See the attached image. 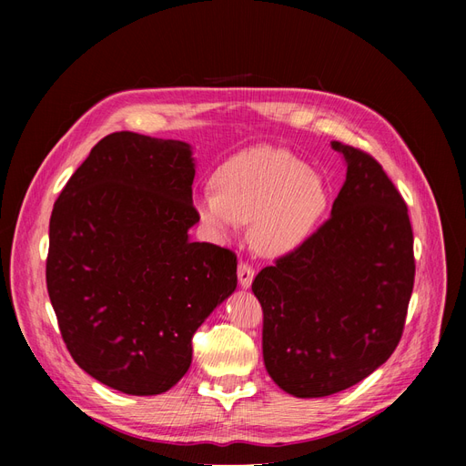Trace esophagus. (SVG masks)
Instances as JSON below:
<instances>
[{
	"mask_svg": "<svg viewBox=\"0 0 466 466\" xmlns=\"http://www.w3.org/2000/svg\"><path fill=\"white\" fill-rule=\"evenodd\" d=\"M237 276H238V284L241 288H250L252 286V279H255V270H252V266H248L247 262H241L237 268Z\"/></svg>",
	"mask_w": 466,
	"mask_h": 466,
	"instance_id": "esophagus-1",
	"label": "esophagus"
}]
</instances>
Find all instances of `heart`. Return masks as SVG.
Wrapping results in <instances>:
<instances>
[{
	"mask_svg": "<svg viewBox=\"0 0 466 466\" xmlns=\"http://www.w3.org/2000/svg\"><path fill=\"white\" fill-rule=\"evenodd\" d=\"M214 188L196 198L202 221L219 237L250 223L252 245L266 257L298 248L329 202L320 175L272 146L247 149L221 165Z\"/></svg>",
	"mask_w": 466,
	"mask_h": 466,
	"instance_id": "heart-1",
	"label": "heart"
}]
</instances>
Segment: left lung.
Masks as SVG:
<instances>
[{
  "instance_id": "left-lung-1",
  "label": "left lung",
  "mask_w": 466,
  "mask_h": 466,
  "mask_svg": "<svg viewBox=\"0 0 466 466\" xmlns=\"http://www.w3.org/2000/svg\"><path fill=\"white\" fill-rule=\"evenodd\" d=\"M330 146L348 167L330 218L252 281L266 371L298 399L340 392L383 365L399 346L414 288L402 196L370 153Z\"/></svg>"
}]
</instances>
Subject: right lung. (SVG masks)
Masks as SVG:
<instances>
[{
    "mask_svg": "<svg viewBox=\"0 0 466 466\" xmlns=\"http://www.w3.org/2000/svg\"><path fill=\"white\" fill-rule=\"evenodd\" d=\"M192 147L115 132L67 180L50 218L46 286L74 361L136 397L177 385L192 336L237 288L229 248L192 243Z\"/></svg>",
    "mask_w": 466,
    "mask_h": 466,
    "instance_id": "right-lung-1",
    "label": "right lung"
}]
</instances>
